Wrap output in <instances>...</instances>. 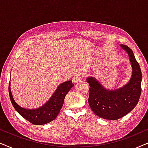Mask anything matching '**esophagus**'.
<instances>
[{"label": "esophagus", "instance_id": "obj_1", "mask_svg": "<svg viewBox=\"0 0 148 148\" xmlns=\"http://www.w3.org/2000/svg\"><path fill=\"white\" fill-rule=\"evenodd\" d=\"M82 75L81 73H77L73 77V82L75 83H78L82 82Z\"/></svg>", "mask_w": 148, "mask_h": 148}]
</instances>
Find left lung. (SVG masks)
I'll use <instances>...</instances> for the list:
<instances>
[{"instance_id": "8db88e82", "label": "left lung", "mask_w": 148, "mask_h": 148, "mask_svg": "<svg viewBox=\"0 0 148 148\" xmlns=\"http://www.w3.org/2000/svg\"><path fill=\"white\" fill-rule=\"evenodd\" d=\"M128 54L132 67L130 80L124 86L116 90L104 88L94 77L86 79L90 85L88 103L94 114L107 120H117L130 112L136 106L141 92L142 75L140 66L130 48L121 44Z\"/></svg>"}]
</instances>
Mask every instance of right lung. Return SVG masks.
<instances>
[{
	"label": "right lung",
	"mask_w": 148,
	"mask_h": 148,
	"mask_svg": "<svg viewBox=\"0 0 148 148\" xmlns=\"http://www.w3.org/2000/svg\"><path fill=\"white\" fill-rule=\"evenodd\" d=\"M73 86L71 80L60 84L49 100L42 106L35 109L25 108L17 104L12 95L10 83L9 94L14 108L22 117L32 124L42 125L51 122L56 118L63 105L65 96Z\"/></svg>",
	"instance_id": "obj_1"
}]
</instances>
